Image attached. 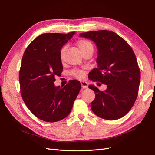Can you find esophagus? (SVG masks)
I'll return each instance as SVG.
<instances>
[{"label": "esophagus", "instance_id": "esophagus-1", "mask_svg": "<svg viewBox=\"0 0 155 155\" xmlns=\"http://www.w3.org/2000/svg\"><path fill=\"white\" fill-rule=\"evenodd\" d=\"M81 86H82V87L83 89H86L88 87V83L86 81H81Z\"/></svg>", "mask_w": 155, "mask_h": 155}]
</instances>
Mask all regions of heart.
<instances>
[{
    "mask_svg": "<svg viewBox=\"0 0 155 155\" xmlns=\"http://www.w3.org/2000/svg\"><path fill=\"white\" fill-rule=\"evenodd\" d=\"M77 46L79 49V50L81 51L82 53L87 50H89V49H92V50H93V44H91V42L87 41V40H84V39L80 40V41H78L77 42ZM66 46H64L61 49V51H60V58H61V60L62 61H64V59L65 58V53H66ZM71 74L74 77L78 78H82L84 76V71L81 70L73 71L71 73Z\"/></svg>",
    "mask_w": 155,
    "mask_h": 155,
    "instance_id": "b5f03b06",
    "label": "heart"
}]
</instances>
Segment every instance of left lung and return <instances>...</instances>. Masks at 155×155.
Returning a JSON list of instances; mask_svg holds the SVG:
<instances>
[{
    "mask_svg": "<svg viewBox=\"0 0 155 155\" xmlns=\"http://www.w3.org/2000/svg\"><path fill=\"white\" fill-rule=\"evenodd\" d=\"M96 44L97 68L89 73V80L107 85L101 91L89 86L95 93L91 104L93 112L102 118L113 120L130 111L138 96L140 71L132 48L118 35L111 31H93L80 34Z\"/></svg>",
    "mask_w": 155,
    "mask_h": 155,
    "instance_id": "obj_1",
    "label": "left lung"
}]
</instances>
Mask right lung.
<instances>
[{"label":"right lung","instance_id":"add662e5","mask_svg":"<svg viewBox=\"0 0 155 155\" xmlns=\"http://www.w3.org/2000/svg\"><path fill=\"white\" fill-rule=\"evenodd\" d=\"M74 33L41 34L23 54L19 72L22 97L29 111L43 121L54 122L68 116L81 90L77 80L63 88L54 84L63 70L60 51Z\"/></svg>","mask_w":155,"mask_h":155}]
</instances>
